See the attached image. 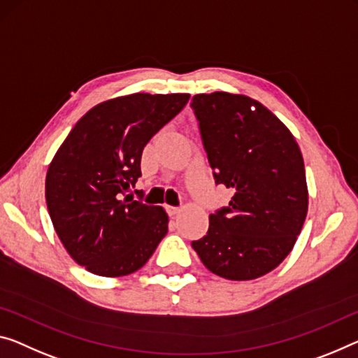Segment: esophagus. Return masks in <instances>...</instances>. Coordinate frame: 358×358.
<instances>
[{"label": "esophagus", "instance_id": "esophagus-1", "mask_svg": "<svg viewBox=\"0 0 358 358\" xmlns=\"http://www.w3.org/2000/svg\"><path fill=\"white\" fill-rule=\"evenodd\" d=\"M166 211L169 216H178V214L180 213V208L179 206H166Z\"/></svg>", "mask_w": 358, "mask_h": 358}]
</instances>
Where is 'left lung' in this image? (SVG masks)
Returning a JSON list of instances; mask_svg holds the SVG:
<instances>
[{
    "mask_svg": "<svg viewBox=\"0 0 358 358\" xmlns=\"http://www.w3.org/2000/svg\"><path fill=\"white\" fill-rule=\"evenodd\" d=\"M216 184L234 190L210 214V229L192 248L208 271L255 280L289 255L307 216L309 194L298 142L255 99L211 92L192 97Z\"/></svg>",
    "mask_w": 358,
    "mask_h": 358,
    "instance_id": "left-lung-1",
    "label": "left lung"
}]
</instances>
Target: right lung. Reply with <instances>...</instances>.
<instances>
[{
    "mask_svg": "<svg viewBox=\"0 0 358 358\" xmlns=\"http://www.w3.org/2000/svg\"><path fill=\"white\" fill-rule=\"evenodd\" d=\"M189 97L136 92L110 99L92 107L59 147L46 174L48 211L65 250L86 271L133 273L166 235V211L126 192L141 178L147 142Z\"/></svg>",
    "mask_w": 358,
    "mask_h": 358,
    "instance_id": "add662e5",
    "label": "right lung"
}]
</instances>
